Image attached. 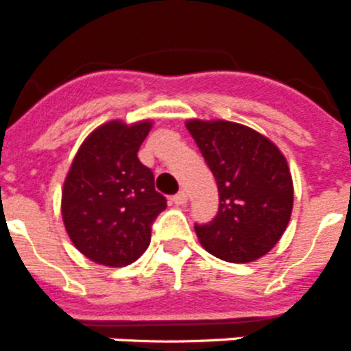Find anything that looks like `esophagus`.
<instances>
[{"label":"esophagus","mask_w":351,"mask_h":351,"mask_svg":"<svg viewBox=\"0 0 351 351\" xmlns=\"http://www.w3.org/2000/svg\"><path fill=\"white\" fill-rule=\"evenodd\" d=\"M172 202L176 204V206H184V204L188 202V195H186L184 191H179L178 195H173L172 197Z\"/></svg>","instance_id":"esophagus-1"}]
</instances>
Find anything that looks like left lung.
<instances>
[{
    "label": "left lung",
    "mask_w": 351,
    "mask_h": 351,
    "mask_svg": "<svg viewBox=\"0 0 351 351\" xmlns=\"http://www.w3.org/2000/svg\"><path fill=\"white\" fill-rule=\"evenodd\" d=\"M186 128L213 172L219 209L195 232L210 255L225 262L262 258L287 230L293 181L287 158L265 135L232 121L190 119Z\"/></svg>",
    "instance_id": "obj_1"
}]
</instances>
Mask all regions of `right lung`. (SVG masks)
<instances>
[{"mask_svg": "<svg viewBox=\"0 0 351 351\" xmlns=\"http://www.w3.org/2000/svg\"><path fill=\"white\" fill-rule=\"evenodd\" d=\"M153 121L114 119L80 144L61 193V214L73 246L107 267L133 263L151 243V225L167 207L138 149Z\"/></svg>", "mask_w": 351, "mask_h": 351, "instance_id": "obj_1", "label": "right lung"}]
</instances>
